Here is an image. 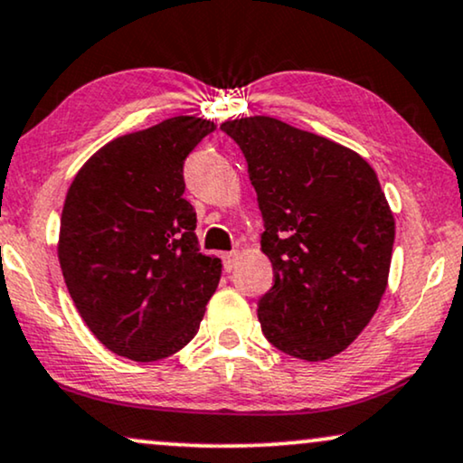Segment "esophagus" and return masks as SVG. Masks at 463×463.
Here are the masks:
<instances>
[{"mask_svg":"<svg viewBox=\"0 0 463 463\" xmlns=\"http://www.w3.org/2000/svg\"><path fill=\"white\" fill-rule=\"evenodd\" d=\"M237 262H239V251L237 250H232V251H228V254H224V269L226 270L235 269Z\"/></svg>","mask_w":463,"mask_h":463,"instance_id":"esophagus-1","label":"esophagus"}]
</instances>
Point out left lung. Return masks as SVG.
I'll use <instances>...</instances> for the list:
<instances>
[{
    "instance_id": "8db88e82",
    "label": "left lung",
    "mask_w": 463,
    "mask_h": 463,
    "mask_svg": "<svg viewBox=\"0 0 463 463\" xmlns=\"http://www.w3.org/2000/svg\"><path fill=\"white\" fill-rule=\"evenodd\" d=\"M241 147L262 212L273 288L258 300L264 336L322 362L366 328L387 288L396 222L360 154L270 116L222 122Z\"/></svg>"
}]
</instances>
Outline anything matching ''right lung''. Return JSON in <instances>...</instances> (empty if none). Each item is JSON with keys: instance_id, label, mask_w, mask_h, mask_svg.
Segmentation results:
<instances>
[{"instance_id": "obj_1", "label": "right lung", "mask_w": 463, "mask_h": 463, "mask_svg": "<svg viewBox=\"0 0 463 463\" xmlns=\"http://www.w3.org/2000/svg\"><path fill=\"white\" fill-rule=\"evenodd\" d=\"M215 128L175 116L122 135L67 190L59 262L73 305L109 351L156 362L193 341L222 260L199 251L184 160Z\"/></svg>"}]
</instances>
